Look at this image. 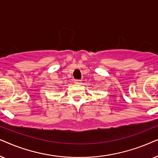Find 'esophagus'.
<instances>
[{
  "label": "esophagus",
  "instance_id": "1",
  "mask_svg": "<svg viewBox=\"0 0 158 158\" xmlns=\"http://www.w3.org/2000/svg\"><path fill=\"white\" fill-rule=\"evenodd\" d=\"M74 83L76 84V85H81V84H82V82H81V80H80V79H75Z\"/></svg>",
  "mask_w": 158,
  "mask_h": 158
}]
</instances>
